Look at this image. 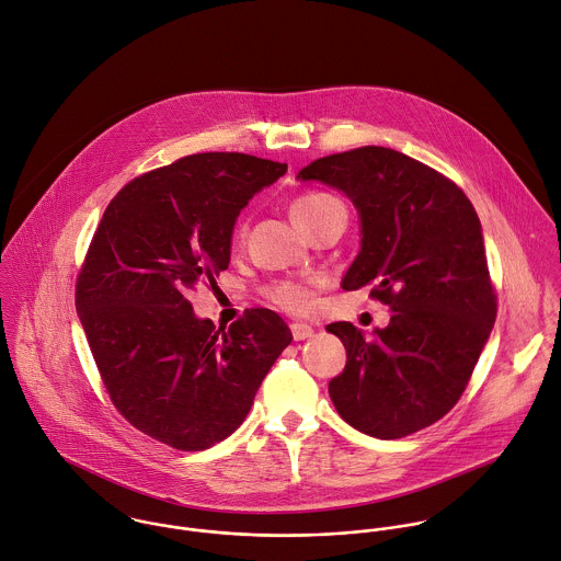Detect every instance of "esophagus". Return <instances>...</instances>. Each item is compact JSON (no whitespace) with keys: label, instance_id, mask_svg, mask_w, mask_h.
Returning <instances> with one entry per match:
<instances>
[{"label":"esophagus","instance_id":"34e87169","mask_svg":"<svg viewBox=\"0 0 561 561\" xmlns=\"http://www.w3.org/2000/svg\"><path fill=\"white\" fill-rule=\"evenodd\" d=\"M290 332H293L295 341H306V339H310L314 334V330L308 323H293Z\"/></svg>","mask_w":561,"mask_h":561}]
</instances>
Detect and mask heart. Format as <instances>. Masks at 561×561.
I'll use <instances>...</instances> for the list:
<instances>
[{
	"mask_svg": "<svg viewBox=\"0 0 561 561\" xmlns=\"http://www.w3.org/2000/svg\"><path fill=\"white\" fill-rule=\"evenodd\" d=\"M336 211H347V207L339 196L328 194V192L304 194V196L295 198L290 205V216L301 231H306L314 222H319ZM244 233H247V222L240 225V236H244ZM264 295L271 304H275L277 308L293 312V314H301L310 308V288L301 282H288V279L273 282L271 286H266Z\"/></svg>",
	"mask_w": 561,
	"mask_h": 561,
	"instance_id": "heart-1",
	"label": "heart"
}]
</instances>
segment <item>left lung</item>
<instances>
[{
	"mask_svg": "<svg viewBox=\"0 0 561 561\" xmlns=\"http://www.w3.org/2000/svg\"><path fill=\"white\" fill-rule=\"evenodd\" d=\"M297 179L345 192L360 214V251L343 290L374 284L393 310L365 339L328 325L345 350L330 380L339 415L378 439H400L442 420L463 396L496 321L481 220L463 190L404 152L363 146L321 157Z\"/></svg>",
	"mask_w": 561,
	"mask_h": 561,
	"instance_id": "1",
	"label": "left lung"
}]
</instances>
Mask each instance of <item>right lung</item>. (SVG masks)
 <instances>
[{"instance_id":"add662e5","label":"right lung","mask_w":561,"mask_h":561,"mask_svg":"<svg viewBox=\"0 0 561 561\" xmlns=\"http://www.w3.org/2000/svg\"><path fill=\"white\" fill-rule=\"evenodd\" d=\"M286 163L198 152L126 183L76 277V312L106 393L144 435L185 453L227 439L293 334L251 308L216 330L190 293L229 266L240 209Z\"/></svg>"}]
</instances>
